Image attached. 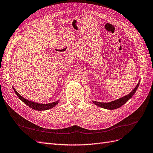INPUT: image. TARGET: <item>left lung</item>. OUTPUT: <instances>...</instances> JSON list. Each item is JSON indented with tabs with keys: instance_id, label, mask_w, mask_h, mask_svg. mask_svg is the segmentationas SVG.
Masks as SVG:
<instances>
[{
	"instance_id": "left-lung-1",
	"label": "left lung",
	"mask_w": 153,
	"mask_h": 153,
	"mask_svg": "<svg viewBox=\"0 0 153 153\" xmlns=\"http://www.w3.org/2000/svg\"><path fill=\"white\" fill-rule=\"evenodd\" d=\"M139 83H140V80L138 84H137V86H135V88L132 90V92H131L127 95L125 96V97H123L121 98L112 101L111 102H108V103L98 102V101H93V103L96 105L101 107V108H103L105 109L115 110L118 108H120V107H121L123 105H124L126 102H127V101L133 97V95L134 94L135 91H137V89L139 86Z\"/></svg>"
}]
</instances>
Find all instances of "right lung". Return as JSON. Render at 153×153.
I'll return each mask as SVG.
<instances>
[{"instance_id": "add662e5", "label": "right lung", "mask_w": 153, "mask_h": 153, "mask_svg": "<svg viewBox=\"0 0 153 153\" xmlns=\"http://www.w3.org/2000/svg\"><path fill=\"white\" fill-rule=\"evenodd\" d=\"M14 91L15 92V93L16 94V95L18 96V97L23 102L27 105L28 106H30L31 108L34 109L35 110H38V111H43V110H49L50 108H52L53 107L57 105L59 102V100L56 101L55 102H52L50 103H47V104H42V103H36L34 102V101H31L28 100L26 98H25L24 97H22V96H21L18 92H17L16 90L14 89V87H13Z\"/></svg>"}]
</instances>
